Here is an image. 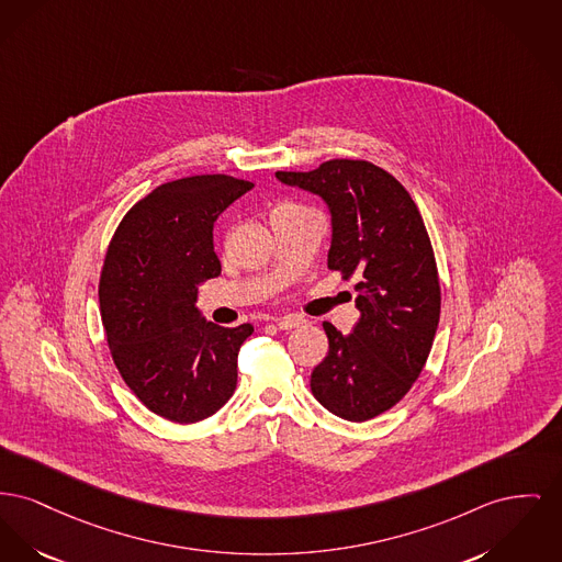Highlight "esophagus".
Listing matches in <instances>:
<instances>
[{
	"instance_id": "obj_1",
	"label": "esophagus",
	"mask_w": 562,
	"mask_h": 562,
	"mask_svg": "<svg viewBox=\"0 0 562 562\" xmlns=\"http://www.w3.org/2000/svg\"><path fill=\"white\" fill-rule=\"evenodd\" d=\"M303 325H305V321L299 318V316H284V318L278 321V329L280 330L299 329V327H303Z\"/></svg>"
}]
</instances>
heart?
Listing matches in <instances>:
<instances>
[{
	"mask_svg": "<svg viewBox=\"0 0 562 562\" xmlns=\"http://www.w3.org/2000/svg\"><path fill=\"white\" fill-rule=\"evenodd\" d=\"M278 210H303V207H299V205H293V203H284V205H280Z\"/></svg>",
	"mask_w": 562,
	"mask_h": 562,
	"instance_id": "heart-1",
	"label": "heart"
}]
</instances>
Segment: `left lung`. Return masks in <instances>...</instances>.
I'll return each mask as SVG.
<instances>
[{
	"mask_svg": "<svg viewBox=\"0 0 562 562\" xmlns=\"http://www.w3.org/2000/svg\"><path fill=\"white\" fill-rule=\"evenodd\" d=\"M276 178L325 199L329 269L357 280L361 318L350 335L323 323L329 355L312 371V395L344 420H371L407 395L435 339L441 289L425 221L395 176L369 161L330 159Z\"/></svg>",
	"mask_w": 562,
	"mask_h": 562,
	"instance_id": "obj_1",
	"label": "left lung"
}]
</instances>
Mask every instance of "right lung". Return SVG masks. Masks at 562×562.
Here are the masks:
<instances>
[{
	"instance_id": "obj_1",
	"label": "right lung",
	"mask_w": 562,
	"mask_h": 562,
	"mask_svg": "<svg viewBox=\"0 0 562 562\" xmlns=\"http://www.w3.org/2000/svg\"><path fill=\"white\" fill-rule=\"evenodd\" d=\"M255 184L225 173L157 187L121 221L100 278L101 323L125 384L157 416L191 425L216 414L237 384L252 325L218 327L198 307L221 273L214 223Z\"/></svg>"
}]
</instances>
